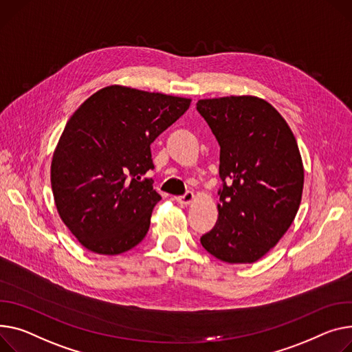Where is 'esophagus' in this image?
I'll list each match as a JSON object with an SVG mask.
<instances>
[{"mask_svg": "<svg viewBox=\"0 0 352 352\" xmlns=\"http://www.w3.org/2000/svg\"><path fill=\"white\" fill-rule=\"evenodd\" d=\"M194 197H195L194 192L186 191L184 195H181V197L177 198V202L181 204V205H190V204L194 201Z\"/></svg>", "mask_w": 352, "mask_h": 352, "instance_id": "esophagus-1", "label": "esophagus"}]
</instances>
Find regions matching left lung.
<instances>
[{"mask_svg": "<svg viewBox=\"0 0 352 352\" xmlns=\"http://www.w3.org/2000/svg\"><path fill=\"white\" fill-rule=\"evenodd\" d=\"M198 113L221 147L218 221L201 245L226 263H253L282 239L298 210L304 170L280 113L254 96L205 99Z\"/></svg>", "mask_w": 352, "mask_h": 352, "instance_id": "1", "label": "left lung"}]
</instances>
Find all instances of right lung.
Masks as SVG:
<instances>
[{"instance_id": "obj_1", "label": "right lung", "mask_w": 352, "mask_h": 352, "mask_svg": "<svg viewBox=\"0 0 352 352\" xmlns=\"http://www.w3.org/2000/svg\"><path fill=\"white\" fill-rule=\"evenodd\" d=\"M191 100L124 86L91 95L66 123L51 184L63 223L89 250L119 254L147 235L153 208L151 143Z\"/></svg>"}]
</instances>
